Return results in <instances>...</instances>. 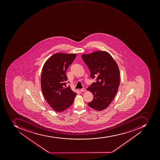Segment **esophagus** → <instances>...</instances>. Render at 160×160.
Segmentation results:
<instances>
[{
	"label": "esophagus",
	"instance_id": "1",
	"mask_svg": "<svg viewBox=\"0 0 160 160\" xmlns=\"http://www.w3.org/2000/svg\"><path fill=\"white\" fill-rule=\"evenodd\" d=\"M80 91L81 92H85L86 89L85 88H82V89H81Z\"/></svg>",
	"mask_w": 160,
	"mask_h": 160
}]
</instances>
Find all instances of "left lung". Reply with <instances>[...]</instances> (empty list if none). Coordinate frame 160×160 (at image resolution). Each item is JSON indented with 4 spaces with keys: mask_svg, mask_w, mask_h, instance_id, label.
I'll use <instances>...</instances> for the list:
<instances>
[{
    "mask_svg": "<svg viewBox=\"0 0 160 160\" xmlns=\"http://www.w3.org/2000/svg\"><path fill=\"white\" fill-rule=\"evenodd\" d=\"M81 56L89 69L91 77L96 79L87 89L94 96L88 106L95 110H103L110 105L118 92L120 85L118 64L106 51H95Z\"/></svg>",
    "mask_w": 160,
    "mask_h": 160,
    "instance_id": "8db88e82",
    "label": "left lung"
}]
</instances>
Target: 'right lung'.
Here are the masks:
<instances>
[{"label":"right lung","instance_id":"add662e5","mask_svg":"<svg viewBox=\"0 0 160 160\" xmlns=\"http://www.w3.org/2000/svg\"><path fill=\"white\" fill-rule=\"evenodd\" d=\"M77 55L57 53L45 62L42 68L41 87L42 94L49 105L55 111L61 112L73 104L77 93L70 86L66 71Z\"/></svg>","mask_w":160,"mask_h":160}]
</instances>
